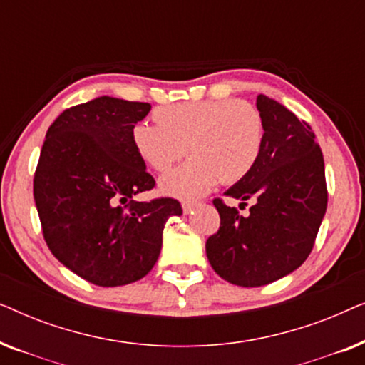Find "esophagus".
<instances>
[{"label": "esophagus", "instance_id": "esophagus-1", "mask_svg": "<svg viewBox=\"0 0 365 365\" xmlns=\"http://www.w3.org/2000/svg\"><path fill=\"white\" fill-rule=\"evenodd\" d=\"M196 206H197L196 202H184L182 204V211H184V214H189V212L194 211V207H196Z\"/></svg>", "mask_w": 365, "mask_h": 365}]
</instances>
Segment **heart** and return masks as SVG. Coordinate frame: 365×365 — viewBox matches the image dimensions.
Here are the masks:
<instances>
[{"label":"heart","instance_id":"obj_1","mask_svg":"<svg viewBox=\"0 0 365 365\" xmlns=\"http://www.w3.org/2000/svg\"><path fill=\"white\" fill-rule=\"evenodd\" d=\"M156 124L138 123L131 141L141 161L164 173L189 159L159 181L166 196L192 201L217 182L236 184L252 171L264 143V123L256 106L239 99L168 104L153 111ZM187 148H184L183 146Z\"/></svg>","mask_w":365,"mask_h":365}]
</instances>
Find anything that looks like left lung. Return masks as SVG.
I'll return each instance as SVG.
<instances>
[{
    "label": "left lung",
    "instance_id": "8db88e82",
    "mask_svg": "<svg viewBox=\"0 0 365 365\" xmlns=\"http://www.w3.org/2000/svg\"><path fill=\"white\" fill-rule=\"evenodd\" d=\"M264 123L259 161L226 196L252 202L249 216L214 199L221 226L206 254L216 274L242 287H259L301 266L311 254L327 209L322 151L311 126L259 94ZM239 206V207H241Z\"/></svg>",
    "mask_w": 365,
    "mask_h": 365
}]
</instances>
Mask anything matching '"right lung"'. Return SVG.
<instances>
[{"label": "right lung", "mask_w": 365, "mask_h": 365, "mask_svg": "<svg viewBox=\"0 0 365 365\" xmlns=\"http://www.w3.org/2000/svg\"><path fill=\"white\" fill-rule=\"evenodd\" d=\"M149 103L101 96L63 111L46 133L33 194L49 251L69 271L101 287L146 276L163 246L164 224L181 216L176 199L138 202L151 191L131 141Z\"/></svg>", "instance_id": "obj_1"}]
</instances>
